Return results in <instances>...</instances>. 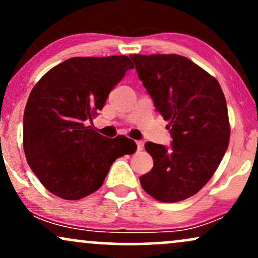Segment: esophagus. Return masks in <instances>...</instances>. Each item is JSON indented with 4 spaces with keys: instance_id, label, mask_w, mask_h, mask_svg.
Here are the masks:
<instances>
[{
    "instance_id": "obj_1",
    "label": "esophagus",
    "mask_w": 258,
    "mask_h": 258,
    "mask_svg": "<svg viewBox=\"0 0 258 258\" xmlns=\"http://www.w3.org/2000/svg\"><path fill=\"white\" fill-rule=\"evenodd\" d=\"M136 143H137V149H138V152H141V150H143V148H144V143L142 141H137L136 142Z\"/></svg>"
}]
</instances>
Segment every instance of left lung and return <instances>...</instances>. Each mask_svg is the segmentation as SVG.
<instances>
[{"instance_id":"8db88e82","label":"left lung","mask_w":258,"mask_h":258,"mask_svg":"<svg viewBox=\"0 0 258 258\" xmlns=\"http://www.w3.org/2000/svg\"><path fill=\"white\" fill-rule=\"evenodd\" d=\"M138 78L161 116L168 121L172 144L147 142L152 171L141 176L148 194L177 203L197 194L223 159L230 127L218 81L178 54H131Z\"/></svg>"}]
</instances>
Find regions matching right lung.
I'll return each mask as SVG.
<instances>
[{
  "instance_id": "obj_1",
  "label": "right lung",
  "mask_w": 258,
  "mask_h": 258,
  "mask_svg": "<svg viewBox=\"0 0 258 258\" xmlns=\"http://www.w3.org/2000/svg\"><path fill=\"white\" fill-rule=\"evenodd\" d=\"M133 68L126 55L70 58L32 88L23 120V146L32 172L52 194L79 200L94 193L112 162L136 152L132 139L106 138L87 126Z\"/></svg>"
}]
</instances>
